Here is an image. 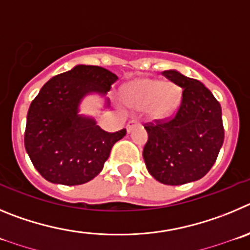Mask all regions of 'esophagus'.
Listing matches in <instances>:
<instances>
[{"label": "esophagus", "instance_id": "34e87169", "mask_svg": "<svg viewBox=\"0 0 250 250\" xmlns=\"http://www.w3.org/2000/svg\"><path fill=\"white\" fill-rule=\"evenodd\" d=\"M141 125V121L137 120V118H133V120H130L129 122L127 123V133H130L132 132V129H133L134 127H137V125Z\"/></svg>", "mask_w": 250, "mask_h": 250}]
</instances>
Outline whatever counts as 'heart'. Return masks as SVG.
<instances>
[{
    "instance_id": "b5f03b06",
    "label": "heart",
    "mask_w": 250,
    "mask_h": 250,
    "mask_svg": "<svg viewBox=\"0 0 250 250\" xmlns=\"http://www.w3.org/2000/svg\"><path fill=\"white\" fill-rule=\"evenodd\" d=\"M122 100L133 109L148 108L154 117H167L178 104L181 92L170 82L141 78L122 89Z\"/></svg>"
}]
</instances>
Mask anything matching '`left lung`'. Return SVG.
<instances>
[{
    "label": "left lung",
    "mask_w": 250,
    "mask_h": 250,
    "mask_svg": "<svg viewBox=\"0 0 250 250\" xmlns=\"http://www.w3.org/2000/svg\"><path fill=\"white\" fill-rule=\"evenodd\" d=\"M163 75L183 88L173 120L146 125L148 141L143 158L153 178L167 186H181L203 178L223 146L222 108L203 83L167 69Z\"/></svg>",
    "instance_id": "left-lung-1"
}]
</instances>
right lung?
<instances>
[{"mask_svg":"<svg viewBox=\"0 0 250 250\" xmlns=\"http://www.w3.org/2000/svg\"><path fill=\"white\" fill-rule=\"evenodd\" d=\"M117 80L103 67L77 64L44 83L27 113L24 148L46 181L78 186L100 174L125 129L105 132L94 117L81 113V104L97 94L107 108L105 93Z\"/></svg>","mask_w":250,"mask_h":250,"instance_id":"add662e5","label":"right lung"}]
</instances>
